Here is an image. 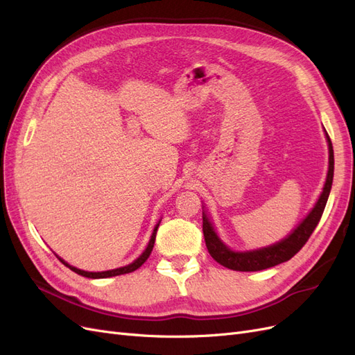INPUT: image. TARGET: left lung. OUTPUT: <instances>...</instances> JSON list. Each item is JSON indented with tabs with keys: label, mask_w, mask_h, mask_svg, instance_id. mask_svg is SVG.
<instances>
[{
	"label": "left lung",
	"mask_w": 355,
	"mask_h": 355,
	"mask_svg": "<svg viewBox=\"0 0 355 355\" xmlns=\"http://www.w3.org/2000/svg\"><path fill=\"white\" fill-rule=\"evenodd\" d=\"M327 136V142H329V173L326 184L323 188V192L314 206V209L311 210L308 216L302 220V223L288 235L287 239L283 241L277 243L274 245L265 247V249L259 250H253V252H232L230 250L227 245H225L216 232L213 231L211 223L209 222L206 214H202V232H204V240H206L207 250L210 256L218 263L223 265L225 268H230L232 271H262L266 270V268L275 266L278 263H283L292 257L302 249L308 239L311 237V234L314 232L317 228V225L321 219V214L324 211L326 202L330 194L331 189V182H333V170H335V158H333V146L331 141L326 132Z\"/></svg>",
	"instance_id": "1"
}]
</instances>
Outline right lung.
I'll use <instances>...</instances> for the list:
<instances>
[{
	"mask_svg": "<svg viewBox=\"0 0 355 355\" xmlns=\"http://www.w3.org/2000/svg\"><path fill=\"white\" fill-rule=\"evenodd\" d=\"M158 225L159 223H157V227L154 228V232H153V237H151V240H149V244H148V247L145 249V252L137 257V259L133 262V263H130V265H127V266H123V268H116V270H112V271H103V272H87V271H83V270H78V268H75V266H71L69 263H67L65 261H62V263L65 265V266H68L71 271H73V272H77L78 275H83V277H87V278H106V277H115V275H121V274H128V272H133V271H136L137 268H141L142 265H144V262L148 259L149 257V254H151V252H153V247H154V243H155V234H157V230H158Z\"/></svg>",
	"mask_w": 355,
	"mask_h": 355,
	"instance_id": "obj_1",
	"label": "right lung"
}]
</instances>
